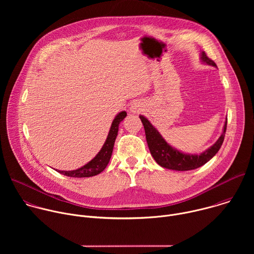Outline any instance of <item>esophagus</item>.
I'll list each match as a JSON object with an SVG mask.
<instances>
[{
	"label": "esophagus",
	"instance_id": "obj_1",
	"mask_svg": "<svg viewBox=\"0 0 254 254\" xmlns=\"http://www.w3.org/2000/svg\"><path fill=\"white\" fill-rule=\"evenodd\" d=\"M142 111V104L140 102H133L130 106V112L133 114H137Z\"/></svg>",
	"mask_w": 254,
	"mask_h": 254
}]
</instances>
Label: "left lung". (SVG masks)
I'll use <instances>...</instances> for the list:
<instances>
[{
    "label": "left lung",
    "instance_id": "8db88e82",
    "mask_svg": "<svg viewBox=\"0 0 254 254\" xmlns=\"http://www.w3.org/2000/svg\"><path fill=\"white\" fill-rule=\"evenodd\" d=\"M201 60L202 62L217 67L215 62L211 60L205 52H201ZM139 119L143 125L144 132H146V138L150 152L155 159V161L163 168L175 170V171H189L197 169L203 165H205L208 161H210L221 148L226 127H227V119L223 127L222 134L217 139V141L213 144L211 148L201 153L200 155H190L184 154L182 152L174 149L172 146L164 139L158 129L149 122L148 119L143 116H139Z\"/></svg>",
    "mask_w": 254,
    "mask_h": 254
}]
</instances>
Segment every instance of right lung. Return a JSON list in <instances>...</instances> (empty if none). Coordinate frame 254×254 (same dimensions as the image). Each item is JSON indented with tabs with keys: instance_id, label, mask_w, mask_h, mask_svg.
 I'll return each instance as SVG.
<instances>
[{
	"instance_id": "1",
	"label": "right lung",
	"mask_w": 254,
	"mask_h": 254,
	"mask_svg": "<svg viewBox=\"0 0 254 254\" xmlns=\"http://www.w3.org/2000/svg\"><path fill=\"white\" fill-rule=\"evenodd\" d=\"M126 117H127V113L122 112L115 118V120L112 124L111 129H110V132H108V134H107V137L103 143L101 150L90 162H88L86 165H84L83 167H81L77 170H73V171H58V170H56V171L62 175H65L67 177H72V178L92 177V176H95V175H98L99 173H101L106 168L108 162H110V160L112 158L115 141H116L118 131H119V126H120L121 122H123V120Z\"/></svg>"
}]
</instances>
